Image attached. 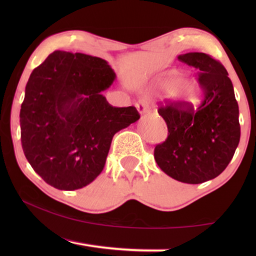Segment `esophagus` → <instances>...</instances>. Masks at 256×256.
<instances>
[{
  "instance_id": "obj_1",
  "label": "esophagus",
  "mask_w": 256,
  "mask_h": 256,
  "mask_svg": "<svg viewBox=\"0 0 256 256\" xmlns=\"http://www.w3.org/2000/svg\"><path fill=\"white\" fill-rule=\"evenodd\" d=\"M136 108H138L140 114H144L148 112V106H146V104L143 102V101H140V102L136 104Z\"/></svg>"
}]
</instances>
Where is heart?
<instances>
[{"instance_id":"b5f03b06","label":"heart","mask_w":256,"mask_h":256,"mask_svg":"<svg viewBox=\"0 0 256 256\" xmlns=\"http://www.w3.org/2000/svg\"><path fill=\"white\" fill-rule=\"evenodd\" d=\"M156 87L172 99L186 104L198 106L202 101V90L191 76L180 74V71L172 70L157 80Z\"/></svg>"}]
</instances>
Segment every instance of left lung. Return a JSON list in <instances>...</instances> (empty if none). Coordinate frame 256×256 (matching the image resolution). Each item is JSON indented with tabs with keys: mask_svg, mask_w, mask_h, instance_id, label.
I'll return each instance as SVG.
<instances>
[{
	"mask_svg": "<svg viewBox=\"0 0 256 256\" xmlns=\"http://www.w3.org/2000/svg\"><path fill=\"white\" fill-rule=\"evenodd\" d=\"M178 59L199 71L204 101L197 110L182 102L158 108L168 138L155 146L154 157L174 180L200 184L219 176L233 158L240 141L239 106L222 62L202 52H188Z\"/></svg>",
	"mask_w": 256,
	"mask_h": 256,
	"instance_id": "8db88e82",
	"label": "left lung"
}]
</instances>
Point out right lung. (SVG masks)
<instances>
[{"mask_svg": "<svg viewBox=\"0 0 256 256\" xmlns=\"http://www.w3.org/2000/svg\"><path fill=\"white\" fill-rule=\"evenodd\" d=\"M116 78L104 59L54 51L30 74L20 141L32 169L58 190L82 188L104 170L113 136L140 118L101 92Z\"/></svg>", "mask_w": 256, "mask_h": 256, "instance_id": "right-lung-1", "label": "right lung"}]
</instances>
